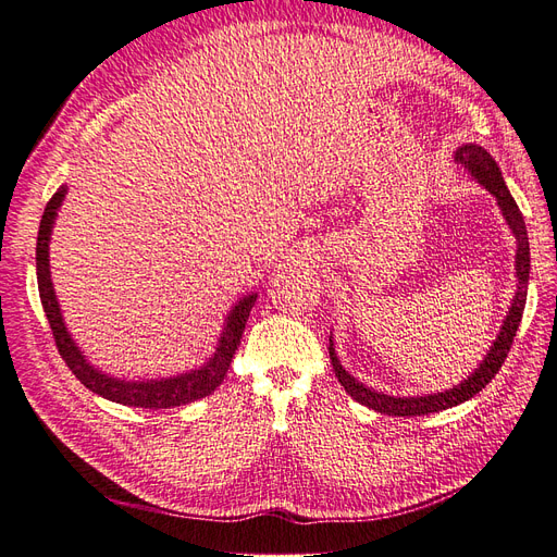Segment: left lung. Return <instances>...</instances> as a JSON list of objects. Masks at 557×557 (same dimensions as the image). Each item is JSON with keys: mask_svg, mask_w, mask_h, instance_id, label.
Wrapping results in <instances>:
<instances>
[{"mask_svg": "<svg viewBox=\"0 0 557 557\" xmlns=\"http://www.w3.org/2000/svg\"><path fill=\"white\" fill-rule=\"evenodd\" d=\"M455 162L462 164L465 170L471 174V178H476L483 188L491 193L497 199V207L507 221L509 230L513 232L516 237V278H518V288L516 295L511 299V307L507 318L499 327L497 339L493 342L491 350L485 352L483 362L471 372L462 383L453 385L450 391L444 393H434V395H416V397H395V395H385L374 391V387H367L364 383H360L356 376H350L344 364L339 362L334 352V344L330 336V360L334 367V374L339 379V383L346 387V393L364 404V407L374 409L376 413H385V416H428V413H436L444 411L450 407H458V404L467 401L474 397L479 391L491 383L495 379V374L499 372V367L504 364L509 356V348L513 344V336L518 332V325L522 320V311H525V299H528V281H530V242H528V230H525V221H522V213L516 205V199L511 197L507 183H504V176L499 172L497 162L493 160V156L487 153L485 148L476 146V144H462L458 150H455Z\"/></svg>", "mask_w": 557, "mask_h": 557, "instance_id": "8db88e82", "label": "left lung"}]
</instances>
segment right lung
<instances>
[{"label": "right lung", "instance_id": "add662e5", "mask_svg": "<svg viewBox=\"0 0 557 557\" xmlns=\"http://www.w3.org/2000/svg\"><path fill=\"white\" fill-rule=\"evenodd\" d=\"M64 195H66V185H60L58 193L50 197L41 215L39 237H37V281H39L41 305L50 323V330H53V336H55V346L66 367L72 369V374L95 395L111 399L115 404H125V407H139V409H174L211 395L227 376L230 362L242 344L246 320L250 315L252 305H256L258 293L244 295L237 305L230 309L215 352L201 367L190 369V372L185 374L150 379V381L148 379L127 381V379L104 374L102 369L95 367L86 356H83V350L76 346L74 336L70 334V330H66L62 311H60V301L53 290V281H50L48 244H50V232H53Z\"/></svg>", "mask_w": 557, "mask_h": 557}]
</instances>
